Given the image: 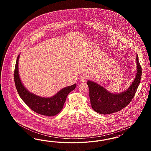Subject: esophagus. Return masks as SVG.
Listing matches in <instances>:
<instances>
[{"label": "esophagus", "instance_id": "esophagus-1", "mask_svg": "<svg viewBox=\"0 0 151 151\" xmlns=\"http://www.w3.org/2000/svg\"><path fill=\"white\" fill-rule=\"evenodd\" d=\"M87 78H88V76L84 74L81 76V78H80V81L82 82H86L87 80Z\"/></svg>", "mask_w": 151, "mask_h": 151}]
</instances>
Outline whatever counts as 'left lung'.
Here are the masks:
<instances>
[{
    "label": "left lung",
    "instance_id": "8db88e82",
    "mask_svg": "<svg viewBox=\"0 0 151 151\" xmlns=\"http://www.w3.org/2000/svg\"><path fill=\"white\" fill-rule=\"evenodd\" d=\"M137 71L132 83L127 89L119 93H112L96 82L88 80L91 105L100 114H113L122 110L132 101L141 79L142 68L136 54Z\"/></svg>",
    "mask_w": 151,
    "mask_h": 151
}]
</instances>
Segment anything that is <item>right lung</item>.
<instances>
[{
	"label": "right lung",
	"instance_id": "obj_1",
	"mask_svg": "<svg viewBox=\"0 0 151 151\" xmlns=\"http://www.w3.org/2000/svg\"><path fill=\"white\" fill-rule=\"evenodd\" d=\"M18 55L14 70V81L17 90L21 99L32 111L39 114L54 116L58 114L63 108L66 97L76 87V84L62 88L55 95L50 97L37 96L28 91L24 86L19 74Z\"/></svg>",
	"mask_w": 151,
	"mask_h": 151
}]
</instances>
